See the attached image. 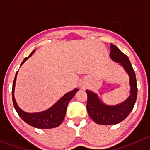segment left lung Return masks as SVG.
Listing matches in <instances>:
<instances>
[{
	"instance_id": "left-lung-1",
	"label": "left lung",
	"mask_w": 150,
	"mask_h": 150,
	"mask_svg": "<svg viewBox=\"0 0 150 150\" xmlns=\"http://www.w3.org/2000/svg\"><path fill=\"white\" fill-rule=\"evenodd\" d=\"M110 56L115 62L123 66L130 77L131 95L123 103L115 106H108L102 103L96 94L86 90L87 94L86 110L89 117L98 124L113 125L120 123L130 114L137 97L136 75L127 55L123 53L115 45H110Z\"/></svg>"
}]
</instances>
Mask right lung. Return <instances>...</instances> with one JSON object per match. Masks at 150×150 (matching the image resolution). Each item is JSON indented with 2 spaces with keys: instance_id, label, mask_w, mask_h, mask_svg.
Wrapping results in <instances>:
<instances>
[{
  "instance_id": "add662e5",
  "label": "right lung",
  "mask_w": 150,
  "mask_h": 150,
  "mask_svg": "<svg viewBox=\"0 0 150 150\" xmlns=\"http://www.w3.org/2000/svg\"><path fill=\"white\" fill-rule=\"evenodd\" d=\"M35 50H34L33 51L31 52V54L28 57L24 58V61L21 63V66L24 64V61H27L29 57L33 54ZM17 73L18 71L16 72L13 82L12 100H13L14 108L16 109V112H17L18 115L21 117V119L25 121L27 124L30 125L33 127L38 128V129H52V128H55L60 126L64 120L68 103L73 98L75 94L79 91V89H75L71 92H68L67 94H66L64 96H63L62 98L60 99L53 106H52L50 108L47 110H45L41 112H37V113H27V112H24L22 110L20 109V108L16 104V102L14 98L13 92H14L15 82H16Z\"/></svg>"
}]
</instances>
